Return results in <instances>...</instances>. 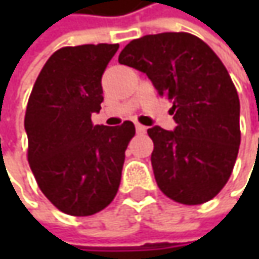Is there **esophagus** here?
Listing matches in <instances>:
<instances>
[{"label": "esophagus", "instance_id": "obj_1", "mask_svg": "<svg viewBox=\"0 0 259 259\" xmlns=\"http://www.w3.org/2000/svg\"><path fill=\"white\" fill-rule=\"evenodd\" d=\"M135 130H137V133L138 134H145V131H147V126H144V125H141V124H135Z\"/></svg>", "mask_w": 259, "mask_h": 259}]
</instances>
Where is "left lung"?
Masks as SVG:
<instances>
[{
  "instance_id": "obj_1",
  "label": "left lung",
  "mask_w": 259,
  "mask_h": 259,
  "mask_svg": "<svg viewBox=\"0 0 259 259\" xmlns=\"http://www.w3.org/2000/svg\"><path fill=\"white\" fill-rule=\"evenodd\" d=\"M121 65L144 72L173 106L176 130L153 126L151 164L160 190L182 204H202L228 183L241 144L239 98L213 50L190 33L130 41Z\"/></svg>"
}]
</instances>
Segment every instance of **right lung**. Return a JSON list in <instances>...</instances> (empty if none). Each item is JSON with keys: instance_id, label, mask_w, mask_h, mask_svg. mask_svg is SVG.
<instances>
[{"instance_id": "1", "label": "right lung", "mask_w": 259, "mask_h": 259, "mask_svg": "<svg viewBox=\"0 0 259 259\" xmlns=\"http://www.w3.org/2000/svg\"><path fill=\"white\" fill-rule=\"evenodd\" d=\"M119 45L62 47L49 57L25 109L27 158L46 197L63 213L91 216L114 200L135 126L94 125L102 75Z\"/></svg>"}]
</instances>
